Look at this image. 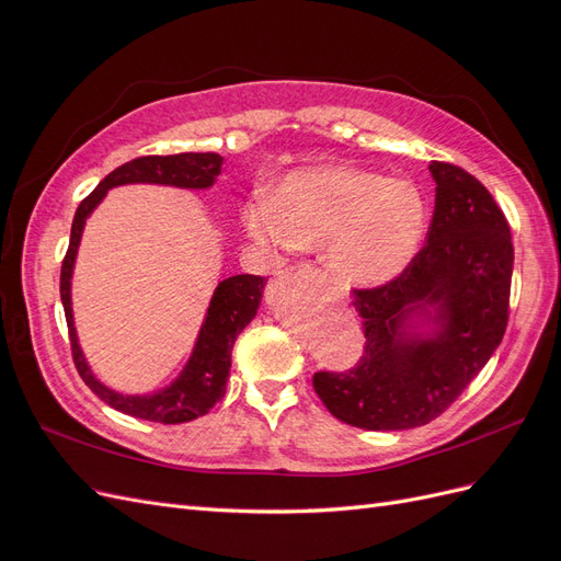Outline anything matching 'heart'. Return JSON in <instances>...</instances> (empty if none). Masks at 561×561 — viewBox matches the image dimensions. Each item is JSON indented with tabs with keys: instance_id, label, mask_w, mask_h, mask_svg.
<instances>
[{
	"instance_id": "b5f03b06",
	"label": "heart",
	"mask_w": 561,
	"mask_h": 561,
	"mask_svg": "<svg viewBox=\"0 0 561 561\" xmlns=\"http://www.w3.org/2000/svg\"><path fill=\"white\" fill-rule=\"evenodd\" d=\"M245 227L264 245H322L339 280L375 287L400 276L416 257L428 229V201L410 180L355 165H318L287 175L274 201L250 203Z\"/></svg>"
}]
</instances>
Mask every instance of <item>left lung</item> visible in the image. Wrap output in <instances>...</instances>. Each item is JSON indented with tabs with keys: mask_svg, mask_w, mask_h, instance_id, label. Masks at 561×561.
Wrapping results in <instances>:
<instances>
[{
	"mask_svg": "<svg viewBox=\"0 0 561 561\" xmlns=\"http://www.w3.org/2000/svg\"><path fill=\"white\" fill-rule=\"evenodd\" d=\"M428 168L437 186L426 243L393 280L353 287L363 358L313 375L322 404L355 428L426 426L480 375L507 328L515 260L507 219L463 168ZM414 317L434 322L431 337L405 332Z\"/></svg>",
	"mask_w": 561,
	"mask_h": 561,
	"instance_id": "left-lung-1",
	"label": "left lung"
}]
</instances>
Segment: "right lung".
I'll return each mask as SVG.
<instances>
[{
	"instance_id": "1",
	"label": "right lung",
	"mask_w": 561,
	"mask_h": 561,
	"mask_svg": "<svg viewBox=\"0 0 561 561\" xmlns=\"http://www.w3.org/2000/svg\"><path fill=\"white\" fill-rule=\"evenodd\" d=\"M222 171V157L213 151H184V154L171 157H140L124 165H118L95 190L79 203V208L72 219L70 248L65 252L62 268H60V299L65 309L67 330H70V346L72 358L77 365L79 377L83 379L93 393L107 402L114 410L130 414L135 419L154 421V423H184L194 421L210 412V407L225 398L229 367H231V348L236 336L257 313L264 278L262 276H231L215 287L210 307L203 320L198 342L190 363L184 365L182 375L154 396H122L116 390L100 383L83 358V353L77 342L75 318H72V297H70V280L77 260V248L81 241L83 225L87 217L93 213L100 201L105 198L107 190L118 184L133 182H149V184H173L184 186V190H208L215 178Z\"/></svg>"
}]
</instances>
